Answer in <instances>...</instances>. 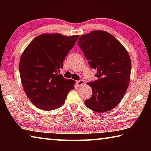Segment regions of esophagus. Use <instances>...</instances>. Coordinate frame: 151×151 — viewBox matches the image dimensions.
Returning a JSON list of instances; mask_svg holds the SVG:
<instances>
[{
  "label": "esophagus",
  "mask_w": 151,
  "mask_h": 151,
  "mask_svg": "<svg viewBox=\"0 0 151 151\" xmlns=\"http://www.w3.org/2000/svg\"><path fill=\"white\" fill-rule=\"evenodd\" d=\"M83 84H84V81L83 80H79L76 81V85H77L78 86L83 85Z\"/></svg>",
  "instance_id": "1"
}]
</instances>
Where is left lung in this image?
Here are the masks:
<instances>
[{
    "label": "left lung",
    "instance_id": "8db88e82",
    "mask_svg": "<svg viewBox=\"0 0 151 151\" xmlns=\"http://www.w3.org/2000/svg\"><path fill=\"white\" fill-rule=\"evenodd\" d=\"M78 45L88 65L97 70L98 79L88 83L93 90L86 107L96 112L114 109L122 100L129 86L131 61L118 40L103 30H93L78 38Z\"/></svg>",
    "mask_w": 151,
    "mask_h": 151
}]
</instances>
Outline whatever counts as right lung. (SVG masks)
Segmentation results:
<instances>
[{
    "instance_id": "1",
    "label": "right lung",
    "mask_w": 151,
    "mask_h": 151,
    "mask_svg": "<svg viewBox=\"0 0 151 151\" xmlns=\"http://www.w3.org/2000/svg\"><path fill=\"white\" fill-rule=\"evenodd\" d=\"M60 34L38 36L28 45L19 63L24 91L38 108L51 111L65 103L75 82L59 75L65 57L78 39Z\"/></svg>"
}]
</instances>
